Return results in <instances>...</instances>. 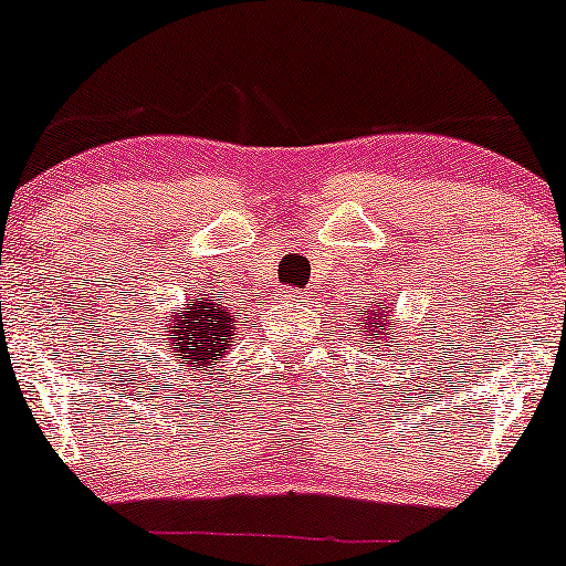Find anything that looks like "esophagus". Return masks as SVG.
Returning a JSON list of instances; mask_svg holds the SVG:
<instances>
[{"label": "esophagus", "instance_id": "esophagus-1", "mask_svg": "<svg viewBox=\"0 0 566 566\" xmlns=\"http://www.w3.org/2000/svg\"><path fill=\"white\" fill-rule=\"evenodd\" d=\"M282 301H287V303H303L305 295H303L301 290H282Z\"/></svg>", "mask_w": 566, "mask_h": 566}]
</instances>
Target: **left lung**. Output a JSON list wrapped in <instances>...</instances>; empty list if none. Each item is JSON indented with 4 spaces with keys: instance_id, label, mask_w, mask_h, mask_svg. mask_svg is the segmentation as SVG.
<instances>
[{
    "instance_id": "obj_1",
    "label": "left lung",
    "mask_w": 566,
    "mask_h": 566,
    "mask_svg": "<svg viewBox=\"0 0 566 566\" xmlns=\"http://www.w3.org/2000/svg\"><path fill=\"white\" fill-rule=\"evenodd\" d=\"M391 324H394L391 311L378 308V305L367 303L365 311H361V314H359V319H356V333H359V335H373L375 340L394 343V348H399L401 337L394 333Z\"/></svg>"
}]
</instances>
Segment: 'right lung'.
I'll return each mask as SVG.
<instances>
[{"label": "right lung", "mask_w": 566, "mask_h": 566, "mask_svg": "<svg viewBox=\"0 0 566 566\" xmlns=\"http://www.w3.org/2000/svg\"><path fill=\"white\" fill-rule=\"evenodd\" d=\"M237 314L229 305L207 301V297H188L184 311H172L170 324L159 335L157 343H165L161 354H167L165 367L170 373H197L207 369L212 375V365L226 356V348L233 346L237 335ZM157 359V356H154Z\"/></svg>", "instance_id": "add662e5"}]
</instances>
